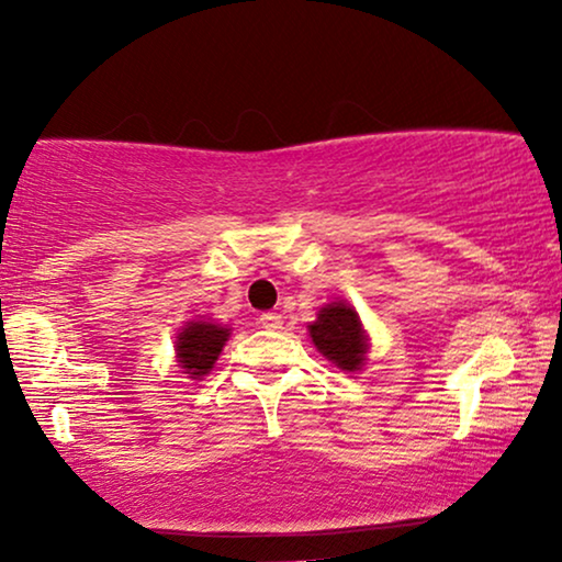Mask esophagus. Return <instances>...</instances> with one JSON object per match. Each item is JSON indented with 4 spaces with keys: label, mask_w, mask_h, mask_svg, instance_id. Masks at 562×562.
I'll return each instance as SVG.
<instances>
[{
    "label": "esophagus",
    "mask_w": 562,
    "mask_h": 562,
    "mask_svg": "<svg viewBox=\"0 0 562 562\" xmlns=\"http://www.w3.org/2000/svg\"><path fill=\"white\" fill-rule=\"evenodd\" d=\"M258 322H260V327H266V329H281V325H283L281 314H276V312H263Z\"/></svg>",
    "instance_id": "1"
}]
</instances>
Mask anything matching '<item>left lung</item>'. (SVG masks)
<instances>
[{
  "instance_id": "8db88e82",
  "label": "left lung",
  "mask_w": 562,
  "mask_h": 562,
  "mask_svg": "<svg viewBox=\"0 0 562 562\" xmlns=\"http://www.w3.org/2000/svg\"><path fill=\"white\" fill-rule=\"evenodd\" d=\"M314 348L342 371H360L366 366L368 337L358 312L345 302L325 304L317 322L310 325Z\"/></svg>"
}]
</instances>
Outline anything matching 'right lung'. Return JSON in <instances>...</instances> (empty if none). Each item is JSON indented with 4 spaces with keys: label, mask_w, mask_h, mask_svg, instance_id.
I'll return each instance as SVG.
<instances>
[{
    "label": "right lung",
    "mask_w": 562,
    "mask_h": 562,
    "mask_svg": "<svg viewBox=\"0 0 562 562\" xmlns=\"http://www.w3.org/2000/svg\"><path fill=\"white\" fill-rule=\"evenodd\" d=\"M229 329L214 322H187L176 337V358L189 379H204L217 363L222 348H225Z\"/></svg>",
    "instance_id": "add662e5"
}]
</instances>
